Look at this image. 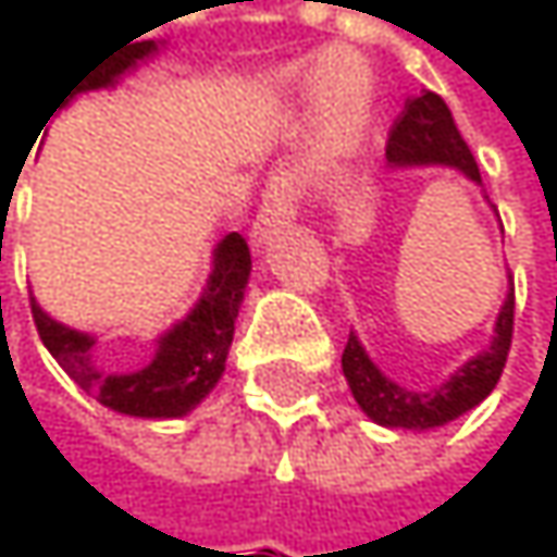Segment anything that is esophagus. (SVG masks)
<instances>
[{
    "label": "esophagus",
    "mask_w": 557,
    "mask_h": 557,
    "mask_svg": "<svg viewBox=\"0 0 557 557\" xmlns=\"http://www.w3.org/2000/svg\"><path fill=\"white\" fill-rule=\"evenodd\" d=\"M293 219V189H289V176H274L264 189V202H261V215L251 228V242L261 248L268 245V238L280 232L283 225H289Z\"/></svg>",
    "instance_id": "34e87169"
}]
</instances>
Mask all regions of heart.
Wrapping results in <instances>:
<instances>
[{
  "label": "heart",
  "instance_id": "heart-1",
  "mask_svg": "<svg viewBox=\"0 0 557 557\" xmlns=\"http://www.w3.org/2000/svg\"><path fill=\"white\" fill-rule=\"evenodd\" d=\"M312 102L322 109V122H325V138L332 145V151H351L368 125H371V79L368 76H355L348 79V70L338 73L332 60L319 63L315 70H309L302 76Z\"/></svg>",
  "mask_w": 557,
  "mask_h": 557
}]
</instances>
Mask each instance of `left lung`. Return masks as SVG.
<instances>
[{"instance_id":"obj_1","label":"left lung","mask_w":557,"mask_h":557,"mask_svg":"<svg viewBox=\"0 0 557 557\" xmlns=\"http://www.w3.org/2000/svg\"><path fill=\"white\" fill-rule=\"evenodd\" d=\"M387 161L389 168L396 170L448 168L481 186L478 161H474L471 148L465 145L445 99L429 89L422 96L406 99V109L399 112V119L389 132ZM512 306L516 302H512V283H509V293H506L497 322H494L491 345L481 355L468 358L445 384L432 389H409L389 381L387 374L374 364V358L368 355L361 338L351 332L345 355H342V371H345V381L351 387L355 403L377 425L412 429V432L438 429V425L465 416L468 409L484 403L500 381L503 364L509 355V338H512Z\"/></svg>"}]
</instances>
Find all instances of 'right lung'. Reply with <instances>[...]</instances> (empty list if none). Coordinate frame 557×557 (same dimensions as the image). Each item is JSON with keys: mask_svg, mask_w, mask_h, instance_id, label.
Segmentation results:
<instances>
[{"mask_svg": "<svg viewBox=\"0 0 557 557\" xmlns=\"http://www.w3.org/2000/svg\"><path fill=\"white\" fill-rule=\"evenodd\" d=\"M158 54L154 41L132 45L119 57H109L102 66L86 76L76 92L115 86L119 76L135 70L141 60ZM70 92V99L76 96ZM251 277V251L238 232L225 235L212 251V271L196 306L170 325L154 342V355L138 368L112 371L96 361V335L70 329L51 319L32 296V315L45 348L70 374V381L86 389L92 399L112 412L135 419H180L193 412L225 374L228 348L235 338V319L245 302V286Z\"/></svg>", "mask_w": 557, "mask_h": 557, "instance_id": "add662e5", "label": "right lung"}]
</instances>
